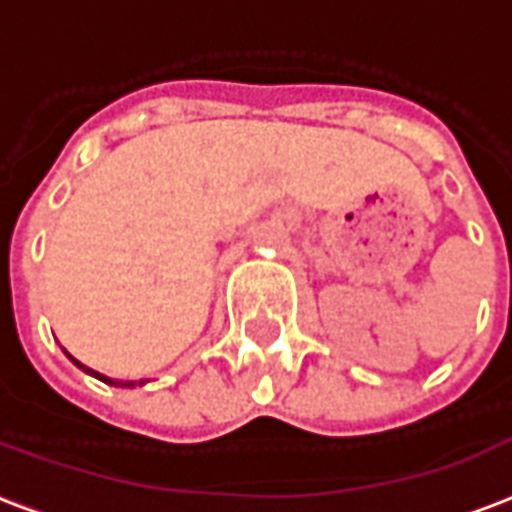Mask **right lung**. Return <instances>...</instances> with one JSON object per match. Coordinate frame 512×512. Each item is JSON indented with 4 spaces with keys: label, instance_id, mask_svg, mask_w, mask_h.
Here are the masks:
<instances>
[{
    "label": "right lung",
    "instance_id": "1",
    "mask_svg": "<svg viewBox=\"0 0 512 512\" xmlns=\"http://www.w3.org/2000/svg\"><path fill=\"white\" fill-rule=\"evenodd\" d=\"M64 354H66V357H69V360L74 362V365H77V368H80V370H85V373H88V376L99 378V381H104V384H109V386H126V389H134L136 384H139V386L144 384V381H117V378L101 376V373H96V370H91V368H88V365H83V362H77V360H74L72 354H69V351H66V349H64Z\"/></svg>",
    "mask_w": 512,
    "mask_h": 512
}]
</instances>
